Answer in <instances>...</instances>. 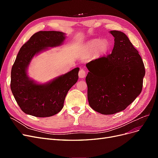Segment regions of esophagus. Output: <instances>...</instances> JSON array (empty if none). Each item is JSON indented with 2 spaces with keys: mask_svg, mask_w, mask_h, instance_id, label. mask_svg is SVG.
Instances as JSON below:
<instances>
[{
  "mask_svg": "<svg viewBox=\"0 0 158 158\" xmlns=\"http://www.w3.org/2000/svg\"><path fill=\"white\" fill-rule=\"evenodd\" d=\"M85 71L84 69H80L78 73V76L80 78H84L85 76Z\"/></svg>",
  "mask_w": 158,
  "mask_h": 158,
  "instance_id": "esophagus-1",
  "label": "esophagus"
}]
</instances>
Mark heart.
<instances>
[{
    "instance_id": "heart-1",
    "label": "heart",
    "mask_w": 158,
    "mask_h": 158,
    "mask_svg": "<svg viewBox=\"0 0 158 158\" xmlns=\"http://www.w3.org/2000/svg\"><path fill=\"white\" fill-rule=\"evenodd\" d=\"M88 49L90 52L97 51L99 55L106 54L110 49V44L107 40L96 39L91 41L88 45Z\"/></svg>"
}]
</instances>
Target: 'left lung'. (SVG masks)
I'll return each instance as SVG.
<instances>
[{
  "mask_svg": "<svg viewBox=\"0 0 158 158\" xmlns=\"http://www.w3.org/2000/svg\"><path fill=\"white\" fill-rule=\"evenodd\" d=\"M114 45L111 54L86 64L89 106L103 114L125 110L142 89L145 68L138 51L123 32L111 31Z\"/></svg>",
  "mask_w": 158,
  "mask_h": 158,
  "instance_id": "1",
  "label": "left lung"
}]
</instances>
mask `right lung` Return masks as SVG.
I'll return each instance as SVG.
<instances>
[{
  "instance_id": "add662e5",
  "label": "right lung",
  "mask_w": 158,
  "mask_h": 158,
  "mask_svg": "<svg viewBox=\"0 0 158 158\" xmlns=\"http://www.w3.org/2000/svg\"><path fill=\"white\" fill-rule=\"evenodd\" d=\"M64 39L63 32L40 31L34 33L19 51L12 67L10 88L25 113L37 117L55 115L63 109L69 90L77 82L79 68L44 85L34 83L27 76L26 69L33 56L47 47L60 45Z\"/></svg>"
}]
</instances>
